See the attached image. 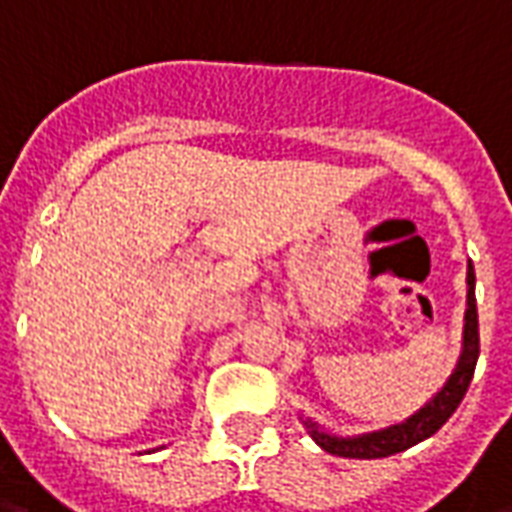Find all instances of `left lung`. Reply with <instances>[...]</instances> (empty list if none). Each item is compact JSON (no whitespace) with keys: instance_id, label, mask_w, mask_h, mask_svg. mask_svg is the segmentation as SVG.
<instances>
[{"instance_id":"8db88e82","label":"left lung","mask_w":512,"mask_h":512,"mask_svg":"<svg viewBox=\"0 0 512 512\" xmlns=\"http://www.w3.org/2000/svg\"><path fill=\"white\" fill-rule=\"evenodd\" d=\"M466 285H469V290H466V315H463V351L458 365L452 370V376L447 378V384L441 386L439 392L408 419L397 422V425H389V428L373 430V433L334 436V433H326V430L318 428V422L304 419V425H307L318 447L332 452V455H340V458H386V455H395V452H403L419 444V441H425L452 417V411L461 406L463 395L472 384L474 365H477V356H480L472 263H469V271H466Z\"/></svg>"}]
</instances>
